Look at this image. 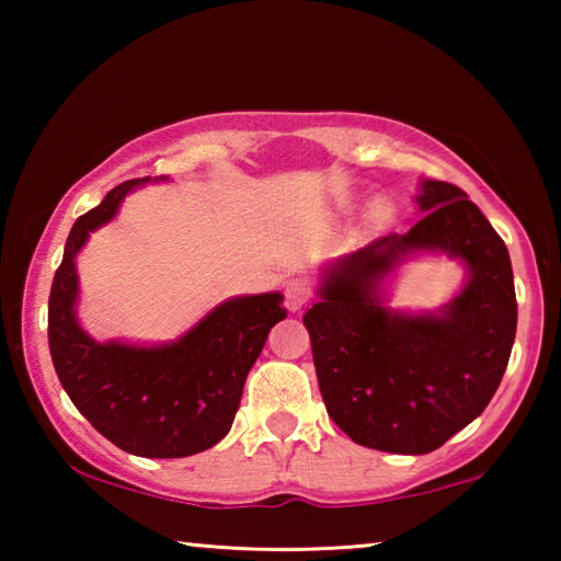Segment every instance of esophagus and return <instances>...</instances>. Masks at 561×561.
Instances as JSON below:
<instances>
[{
  "instance_id": "1",
  "label": "esophagus",
  "mask_w": 561,
  "mask_h": 561,
  "mask_svg": "<svg viewBox=\"0 0 561 561\" xmlns=\"http://www.w3.org/2000/svg\"><path fill=\"white\" fill-rule=\"evenodd\" d=\"M311 299V287L301 279H291L287 282V289H284V304H287L289 311H299L304 304H309Z\"/></svg>"
}]
</instances>
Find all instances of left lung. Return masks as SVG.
Returning a JSON list of instances; mask_svg holds the SVG:
<instances>
[{
    "instance_id": "left-lung-1",
    "label": "left lung",
    "mask_w": 561,
    "mask_h": 561,
    "mask_svg": "<svg viewBox=\"0 0 561 561\" xmlns=\"http://www.w3.org/2000/svg\"><path fill=\"white\" fill-rule=\"evenodd\" d=\"M415 203L421 220L341 257L304 314L327 413L354 443L401 455L438 450L485 411L517 331L510 252L480 207L440 180H423ZM413 251H445L469 267L438 316L380 301L382 277Z\"/></svg>"
}]
</instances>
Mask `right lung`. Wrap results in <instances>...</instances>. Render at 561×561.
<instances>
[{
  "instance_id": "add662e5",
  "label": "right lung",
  "mask_w": 561,
  "mask_h": 561,
  "mask_svg": "<svg viewBox=\"0 0 561 561\" xmlns=\"http://www.w3.org/2000/svg\"><path fill=\"white\" fill-rule=\"evenodd\" d=\"M126 180L73 222L49 294V351L56 376L79 413L103 438L140 458H187L232 428L247 374L270 329L287 317L282 294L234 297L165 346L99 344L76 319V254L116 217L133 187Z\"/></svg>"
}]
</instances>
